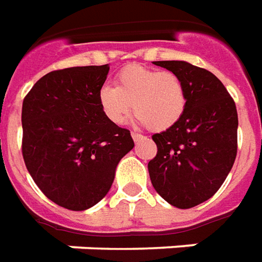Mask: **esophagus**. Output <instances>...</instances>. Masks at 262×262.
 <instances>
[{
    "instance_id": "1",
    "label": "esophagus",
    "mask_w": 262,
    "mask_h": 262,
    "mask_svg": "<svg viewBox=\"0 0 262 262\" xmlns=\"http://www.w3.org/2000/svg\"><path fill=\"white\" fill-rule=\"evenodd\" d=\"M132 139L135 140V143H139L140 140H143V139H145V136H142V135H139V133H135V132H133V133H132Z\"/></svg>"
}]
</instances>
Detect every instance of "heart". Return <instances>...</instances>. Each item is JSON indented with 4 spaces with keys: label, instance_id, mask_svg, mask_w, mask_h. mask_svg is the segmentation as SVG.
Here are the masks:
<instances>
[{
    "label": "heart",
    "instance_id": "1",
    "mask_svg": "<svg viewBox=\"0 0 262 262\" xmlns=\"http://www.w3.org/2000/svg\"><path fill=\"white\" fill-rule=\"evenodd\" d=\"M103 115L113 124H124L133 112L140 124L154 132L175 126L186 108L182 80L170 71L127 66L117 74L116 87L103 86L97 93Z\"/></svg>",
    "mask_w": 262,
    "mask_h": 262
}]
</instances>
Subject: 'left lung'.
Here are the masks:
<instances>
[{
  "label": "left lung",
  "mask_w": 262,
  "mask_h": 262,
  "mask_svg": "<svg viewBox=\"0 0 262 262\" xmlns=\"http://www.w3.org/2000/svg\"><path fill=\"white\" fill-rule=\"evenodd\" d=\"M154 64L182 80L186 108L175 126L152 136L158 154L147 163L149 176L166 202L188 209L211 198L235 162V103L211 71L179 60Z\"/></svg>",
  "instance_id": "8db88e82"
}]
</instances>
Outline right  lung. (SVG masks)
<instances>
[{"instance_id": "add662e5", "label": "right lung", "mask_w": 262, "mask_h": 262, "mask_svg": "<svg viewBox=\"0 0 262 262\" xmlns=\"http://www.w3.org/2000/svg\"><path fill=\"white\" fill-rule=\"evenodd\" d=\"M108 64L51 71L23 101V158L41 192L57 205L89 209L107 195L130 132L108 122L97 93Z\"/></svg>"}]
</instances>
